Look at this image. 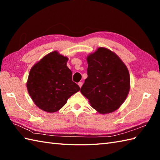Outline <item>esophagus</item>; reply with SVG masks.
Returning <instances> with one entry per match:
<instances>
[{"label":"esophagus","mask_w":160,"mask_h":160,"mask_svg":"<svg viewBox=\"0 0 160 160\" xmlns=\"http://www.w3.org/2000/svg\"><path fill=\"white\" fill-rule=\"evenodd\" d=\"M78 85H79V87L81 88V87H82V84H83V83L82 82H78Z\"/></svg>","instance_id":"obj_1"}]
</instances>
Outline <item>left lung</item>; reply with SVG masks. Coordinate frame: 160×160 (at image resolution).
<instances>
[{"mask_svg":"<svg viewBox=\"0 0 160 160\" xmlns=\"http://www.w3.org/2000/svg\"><path fill=\"white\" fill-rule=\"evenodd\" d=\"M88 77L81 87L94 109L109 113L120 107L130 89V76L127 66L116 54L104 47L87 58Z\"/></svg>","mask_w":160,"mask_h":160,"instance_id":"obj_1","label":"left lung"}]
</instances>
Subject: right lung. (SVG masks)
<instances>
[{"mask_svg": "<svg viewBox=\"0 0 160 160\" xmlns=\"http://www.w3.org/2000/svg\"><path fill=\"white\" fill-rule=\"evenodd\" d=\"M68 58L55 51L35 64L29 71L27 88L33 102L48 113L60 110L80 88L72 81Z\"/></svg>", "mask_w": 160, "mask_h": 160, "instance_id": "right-lung-1", "label": "right lung"}]
</instances>
